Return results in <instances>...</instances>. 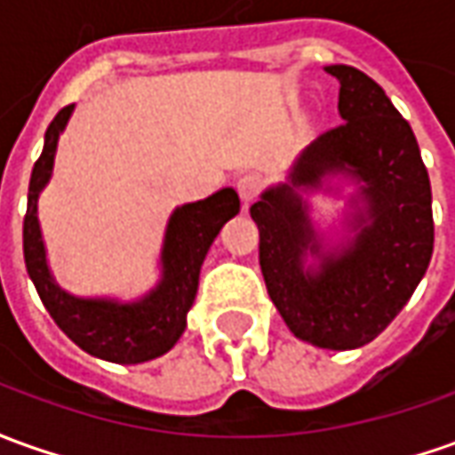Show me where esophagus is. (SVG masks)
I'll list each match as a JSON object with an SVG mask.
<instances>
[{"label":"esophagus","mask_w":455,"mask_h":455,"mask_svg":"<svg viewBox=\"0 0 455 455\" xmlns=\"http://www.w3.org/2000/svg\"><path fill=\"white\" fill-rule=\"evenodd\" d=\"M237 193H240V200H243V205H250L255 197L259 196V190H262V178L258 173H245L237 178Z\"/></svg>","instance_id":"esophagus-1"}]
</instances>
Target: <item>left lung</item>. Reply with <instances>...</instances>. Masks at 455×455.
<instances>
[{"label":"left lung","instance_id":"8db88e82","mask_svg":"<svg viewBox=\"0 0 455 455\" xmlns=\"http://www.w3.org/2000/svg\"><path fill=\"white\" fill-rule=\"evenodd\" d=\"M339 81V126L302 153L290 183L250 208L259 230V267L269 299L294 337L322 349H356L377 339L411 299L434 255L431 183L411 126L374 78L354 66H327ZM347 170L365 180L370 222L337 259L320 256L297 187ZM312 249L317 275L301 269Z\"/></svg>","mask_w":455,"mask_h":455}]
</instances>
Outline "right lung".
<instances>
[{"label": "right lung", "mask_w": 455, "mask_h": 455, "mask_svg": "<svg viewBox=\"0 0 455 455\" xmlns=\"http://www.w3.org/2000/svg\"><path fill=\"white\" fill-rule=\"evenodd\" d=\"M64 106L46 128L42 156L34 163L29 180V200L24 215V262L44 307L59 329L84 352L116 364H140L165 354L186 331L188 309L197 292L200 265L208 255L220 228L240 212V197L233 188L178 208L171 215L163 245V282L136 305H116L101 299H76L61 292L49 275L44 243L36 220V200L46 186L59 133L71 116Z\"/></svg>", "instance_id": "obj_1"}]
</instances>
